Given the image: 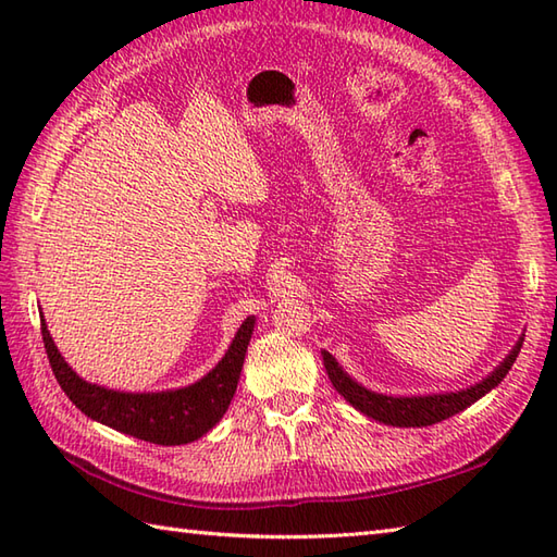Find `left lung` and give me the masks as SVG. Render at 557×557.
Segmentation results:
<instances>
[{
	"instance_id": "1",
	"label": "left lung",
	"mask_w": 557,
	"mask_h": 557,
	"mask_svg": "<svg viewBox=\"0 0 557 557\" xmlns=\"http://www.w3.org/2000/svg\"><path fill=\"white\" fill-rule=\"evenodd\" d=\"M522 342H524V335L517 339V345L510 349V354H507V357L500 361V366H495L483 381L469 385L465 389H455V393H433V395L373 393V389L354 381V377L337 363L333 354L325 349L321 354H323V366L327 371L330 383H333V387L349 401L354 409H359L369 419H375L387 425H399V429H423V425H433L437 421L455 417V413L465 411L483 395H488L493 387H498V383L517 361Z\"/></svg>"
}]
</instances>
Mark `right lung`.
I'll use <instances>...</instances> for the list:
<instances>
[{
	"instance_id": "right-lung-1",
	"label": "right lung",
	"mask_w": 557,
	"mask_h": 557,
	"mask_svg": "<svg viewBox=\"0 0 557 557\" xmlns=\"http://www.w3.org/2000/svg\"><path fill=\"white\" fill-rule=\"evenodd\" d=\"M40 323L45 351L57 383L86 417L146 443L186 445L203 437L227 411L236 393V383H239L256 315H248L236 330L230 349L224 351L215 369L191 385L160 389V393H124V389H110L83 381L59 354L50 330H47L45 315Z\"/></svg>"
}]
</instances>
